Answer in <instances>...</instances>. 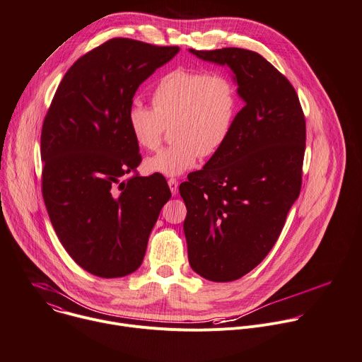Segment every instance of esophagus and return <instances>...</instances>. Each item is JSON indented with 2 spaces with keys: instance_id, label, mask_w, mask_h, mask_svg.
<instances>
[{
  "instance_id": "1",
  "label": "esophagus",
  "mask_w": 362,
  "mask_h": 362,
  "mask_svg": "<svg viewBox=\"0 0 362 362\" xmlns=\"http://www.w3.org/2000/svg\"><path fill=\"white\" fill-rule=\"evenodd\" d=\"M168 185H169V187H170V192H172V194L175 196V194H177V192H179V183H177V180L176 179H169L168 180Z\"/></svg>"
}]
</instances>
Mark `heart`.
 Instances as JSON below:
<instances>
[{"mask_svg":"<svg viewBox=\"0 0 362 362\" xmlns=\"http://www.w3.org/2000/svg\"><path fill=\"white\" fill-rule=\"evenodd\" d=\"M153 107L134 101L127 124L134 141L156 150L172 127V146L146 159L144 170L166 177L180 176L200 159L218 154L233 130L239 94L235 81L222 73L176 69L165 74L151 94Z\"/></svg>","mask_w":362,"mask_h":362,"instance_id":"1","label":"heart"}]
</instances>
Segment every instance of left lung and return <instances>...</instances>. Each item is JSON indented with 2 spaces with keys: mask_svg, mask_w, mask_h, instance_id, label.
Returning <instances> with one entry per match:
<instances>
[{
  "mask_svg": "<svg viewBox=\"0 0 362 362\" xmlns=\"http://www.w3.org/2000/svg\"><path fill=\"white\" fill-rule=\"evenodd\" d=\"M190 53L229 66L245 101L223 148L179 186L192 269L204 279L230 282L265 259L299 196L305 116L289 80L255 51Z\"/></svg>",
  "mask_w": 362,
  "mask_h": 362,
  "instance_id": "1",
  "label": "left lung"
}]
</instances>
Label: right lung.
Returning <instances> with one entry per match:
<instances>
[{
	"instance_id": "add662e5",
	"label": "right lung",
	"mask_w": 362,
	"mask_h": 362,
	"mask_svg": "<svg viewBox=\"0 0 362 362\" xmlns=\"http://www.w3.org/2000/svg\"><path fill=\"white\" fill-rule=\"evenodd\" d=\"M179 49L122 37L103 42L69 69L44 117L45 208L67 253L95 276L120 278L141 265L172 197L165 177L139 176L127 112L139 86Z\"/></svg>"
}]
</instances>
